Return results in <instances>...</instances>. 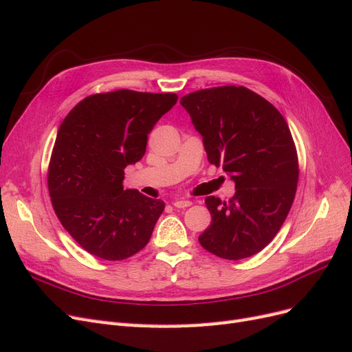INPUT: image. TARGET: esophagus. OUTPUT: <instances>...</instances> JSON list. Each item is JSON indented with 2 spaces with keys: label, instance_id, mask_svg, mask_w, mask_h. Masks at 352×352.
Wrapping results in <instances>:
<instances>
[{
  "label": "esophagus",
  "instance_id": "obj_1",
  "mask_svg": "<svg viewBox=\"0 0 352 352\" xmlns=\"http://www.w3.org/2000/svg\"><path fill=\"white\" fill-rule=\"evenodd\" d=\"M190 204H192V202H190L189 199H176V201H173V206L176 208H185V207H189Z\"/></svg>",
  "mask_w": 352,
  "mask_h": 352
}]
</instances>
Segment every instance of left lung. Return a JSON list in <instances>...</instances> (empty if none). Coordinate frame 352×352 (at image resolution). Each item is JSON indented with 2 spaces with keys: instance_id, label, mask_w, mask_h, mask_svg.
I'll return each instance as SVG.
<instances>
[{
  "instance_id": "obj_1",
  "label": "left lung",
  "mask_w": 352,
  "mask_h": 352,
  "mask_svg": "<svg viewBox=\"0 0 352 352\" xmlns=\"http://www.w3.org/2000/svg\"><path fill=\"white\" fill-rule=\"evenodd\" d=\"M202 135L208 162L235 180V197H207L211 225L198 241L225 260H242L269 245L296 192L298 154L285 117L245 87H216L180 98Z\"/></svg>"
}]
</instances>
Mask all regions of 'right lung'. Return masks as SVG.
<instances>
[{"instance_id":"right-lung-1","label":"right lung","mask_w":352,"mask_h":352,"mask_svg":"<svg viewBox=\"0 0 352 352\" xmlns=\"http://www.w3.org/2000/svg\"><path fill=\"white\" fill-rule=\"evenodd\" d=\"M176 101L173 92L92 94L60 124L48 164L51 204L95 257L126 260L150 241L164 202L123 189L124 167L144 157L148 133Z\"/></svg>"}]
</instances>
